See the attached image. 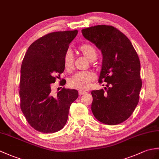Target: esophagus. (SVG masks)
I'll list each match as a JSON object with an SVG mask.
<instances>
[{
	"instance_id": "34e87169",
	"label": "esophagus",
	"mask_w": 159,
	"mask_h": 159,
	"mask_svg": "<svg viewBox=\"0 0 159 159\" xmlns=\"http://www.w3.org/2000/svg\"><path fill=\"white\" fill-rule=\"evenodd\" d=\"M85 93H86V92L83 91H79V94L80 96H81V95H83L85 94Z\"/></svg>"
}]
</instances>
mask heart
<instances>
[{
    "instance_id": "heart-1",
    "label": "heart",
    "mask_w": 159,
    "mask_h": 159,
    "mask_svg": "<svg viewBox=\"0 0 159 159\" xmlns=\"http://www.w3.org/2000/svg\"><path fill=\"white\" fill-rule=\"evenodd\" d=\"M79 51L89 61L94 60L98 55L95 48L89 44L81 45L79 47ZM74 63H75V58L72 51L69 49L66 51L64 57V65L66 70L68 72L72 70ZM95 79V76L93 72L89 71L79 72L74 75L69 79L68 84L69 86L72 88L80 91H85L91 87V83Z\"/></svg>"
}]
</instances>
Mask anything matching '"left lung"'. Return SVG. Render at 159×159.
I'll list each match as a JSON object with an SVG mask.
<instances>
[{"label":"left lung","mask_w":159,"mask_h":159,"mask_svg":"<svg viewBox=\"0 0 159 159\" xmlns=\"http://www.w3.org/2000/svg\"><path fill=\"white\" fill-rule=\"evenodd\" d=\"M87 40L101 51L102 66L99 82L106 87L91 91V110L101 123L115 125L129 117L139 102L142 88L140 61L131 41L111 25L82 30Z\"/></svg>","instance_id":"obj_1"}]
</instances>
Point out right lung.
<instances>
[{
  "mask_svg": "<svg viewBox=\"0 0 159 159\" xmlns=\"http://www.w3.org/2000/svg\"><path fill=\"white\" fill-rule=\"evenodd\" d=\"M78 30L49 33L34 41L21 66L20 107L28 123L42 133L61 130L78 91L63 88L56 94L52 83L64 70V57Z\"/></svg>",
  "mask_w": 159,
  "mask_h": 159,
  "instance_id": "add662e5",
  "label": "right lung"
}]
</instances>
